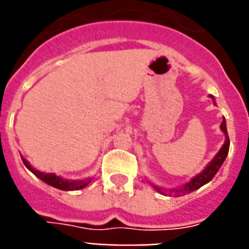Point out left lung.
<instances>
[{"instance_id":"obj_1","label":"left lung","mask_w":249,"mask_h":249,"mask_svg":"<svg viewBox=\"0 0 249 249\" xmlns=\"http://www.w3.org/2000/svg\"><path fill=\"white\" fill-rule=\"evenodd\" d=\"M209 97L213 99V103L216 105V102H214V97L213 95H209ZM221 130L225 134V142L222 144V147L220 148V151L217 152L216 156L213 158L207 166H205L204 169L201 170L200 173H197L196 176H194L189 182H186L179 187H176V189H164L161 186H158L155 183H152L150 182V185L154 187V189L158 191V193L163 194V195H174V196H182V195H186V194H190L195 191V190L200 189L201 186H204L205 183H208L209 181H212V178L216 176V173L218 172V169L221 168V165L224 164L225 159H226V156L229 154V147H230V141H229V136H228V129H226V120H225V117L222 119V123L220 125Z\"/></svg>"}]
</instances>
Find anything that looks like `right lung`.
Instances as JSON below:
<instances>
[{"label": "right lung", "instance_id": "right-lung-1", "mask_svg": "<svg viewBox=\"0 0 249 249\" xmlns=\"http://www.w3.org/2000/svg\"><path fill=\"white\" fill-rule=\"evenodd\" d=\"M21 160H23L24 165L27 166V169L31 170L36 177L40 178L41 181H44L45 183H48V185L53 186L55 189L63 190V191H75V190L84 189L91 182L90 177L85 178V179H66V178L60 177V176H56L55 173H45V172L35 169L23 156H21Z\"/></svg>", "mask_w": 249, "mask_h": 249}]
</instances>
